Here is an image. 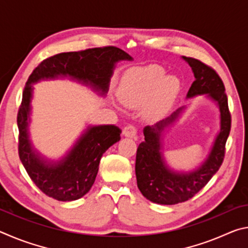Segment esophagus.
Returning <instances> with one entry per match:
<instances>
[{"instance_id": "obj_1", "label": "esophagus", "mask_w": 248, "mask_h": 248, "mask_svg": "<svg viewBox=\"0 0 248 248\" xmlns=\"http://www.w3.org/2000/svg\"><path fill=\"white\" fill-rule=\"evenodd\" d=\"M123 133L124 137L128 138H134L137 136V128L132 124H128L127 127H124L123 130Z\"/></svg>"}]
</instances>
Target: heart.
Wrapping results in <instances>:
<instances>
[{"mask_svg":"<svg viewBox=\"0 0 248 248\" xmlns=\"http://www.w3.org/2000/svg\"><path fill=\"white\" fill-rule=\"evenodd\" d=\"M179 90L178 79L167 77L162 66L152 64L133 68L121 79L119 99L129 108H140L150 100V110L162 112L174 102Z\"/></svg>","mask_w":248,"mask_h":248,"instance_id":"b5f03b06","label":"heart"}]
</instances>
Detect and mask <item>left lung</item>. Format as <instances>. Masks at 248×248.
I'll return each instance as SVG.
<instances>
[{
  "label": "left lung",
  "mask_w": 248,
  "mask_h": 248,
  "mask_svg": "<svg viewBox=\"0 0 248 248\" xmlns=\"http://www.w3.org/2000/svg\"><path fill=\"white\" fill-rule=\"evenodd\" d=\"M190 65L195 81L187 93V98L198 95L216 102L220 110V131L208 157L198 169L180 173L170 170L165 163L162 141L165 130L173 124L185 107H180L170 117L143 129L144 141L137 150L136 176L141 194L146 199L159 204L184 202L202 189L212 176L219 170L225 154V143L231 130V114L228 106L225 87L219 75L212 68L194 58L183 57Z\"/></svg>",
  "instance_id": "obj_1"
}]
</instances>
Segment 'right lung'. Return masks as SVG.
Wrapping results in <instances>:
<instances>
[{"label": "right lung", "instance_id": "1", "mask_svg": "<svg viewBox=\"0 0 248 248\" xmlns=\"http://www.w3.org/2000/svg\"><path fill=\"white\" fill-rule=\"evenodd\" d=\"M132 57L117 47L63 52L46 59L32 71L25 85L17 114L18 154L29 177L48 197L73 201L87 194L93 186L100 158L120 140L121 130L114 124L89 125L60 161H49L32 148L28 127L33 84L43 79L69 78L106 95L117 62Z\"/></svg>", "mask_w": 248, "mask_h": 248}]
</instances>
